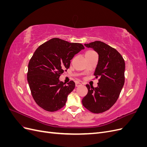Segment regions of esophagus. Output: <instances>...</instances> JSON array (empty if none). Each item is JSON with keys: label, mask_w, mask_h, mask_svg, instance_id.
<instances>
[{"label": "esophagus", "mask_w": 147, "mask_h": 147, "mask_svg": "<svg viewBox=\"0 0 147 147\" xmlns=\"http://www.w3.org/2000/svg\"><path fill=\"white\" fill-rule=\"evenodd\" d=\"M75 85H76V86H79L82 85V83L78 82H77L76 83H75Z\"/></svg>", "instance_id": "34e87169"}]
</instances>
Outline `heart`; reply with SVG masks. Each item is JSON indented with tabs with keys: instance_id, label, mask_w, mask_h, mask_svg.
Listing matches in <instances>:
<instances>
[{
	"instance_id": "1",
	"label": "heart",
	"mask_w": 147,
	"mask_h": 147,
	"mask_svg": "<svg viewBox=\"0 0 147 147\" xmlns=\"http://www.w3.org/2000/svg\"><path fill=\"white\" fill-rule=\"evenodd\" d=\"M92 52H93V51H87V52L86 53V54H87V53H92Z\"/></svg>"
}]
</instances>
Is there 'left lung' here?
Returning <instances> with one entry per match:
<instances>
[{
    "label": "left lung",
    "mask_w": 147,
    "mask_h": 147,
    "mask_svg": "<svg viewBox=\"0 0 147 147\" xmlns=\"http://www.w3.org/2000/svg\"><path fill=\"white\" fill-rule=\"evenodd\" d=\"M84 46L99 55L94 75L99 79L96 88L86 84L88 92L82 104L92 113H100L110 109L118 98L124 83L125 63L117 50L104 42L95 41Z\"/></svg>",
    "instance_id": "left-lung-1"
}]
</instances>
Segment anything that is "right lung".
I'll return each mask as SVG.
<instances>
[{
	"label": "right lung",
	"instance_id": "add662e5",
	"mask_svg": "<svg viewBox=\"0 0 147 147\" xmlns=\"http://www.w3.org/2000/svg\"><path fill=\"white\" fill-rule=\"evenodd\" d=\"M84 47L53 38L39 46L28 65V82L37 104L48 112H55L65 105L67 96L75 88L74 82L67 85L59 77L69 68L70 60Z\"/></svg>",
	"mask_w": 147,
	"mask_h": 147
}]
</instances>
